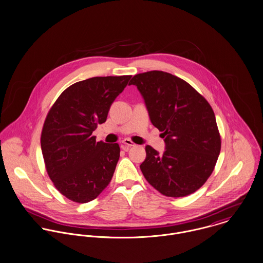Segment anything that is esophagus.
Returning a JSON list of instances; mask_svg holds the SVG:
<instances>
[{"label":"esophagus","instance_id":"34e87169","mask_svg":"<svg viewBox=\"0 0 263 263\" xmlns=\"http://www.w3.org/2000/svg\"><path fill=\"white\" fill-rule=\"evenodd\" d=\"M132 146H135V143L133 141H131L130 139H128V138H126L122 141V148L123 149H127V148L132 147Z\"/></svg>","mask_w":263,"mask_h":263}]
</instances>
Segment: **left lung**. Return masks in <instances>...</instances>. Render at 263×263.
<instances>
[{"label": "left lung", "mask_w": 263, "mask_h": 263, "mask_svg": "<svg viewBox=\"0 0 263 263\" xmlns=\"http://www.w3.org/2000/svg\"><path fill=\"white\" fill-rule=\"evenodd\" d=\"M129 85L142 95L150 121L165 142L162 155L146 146L140 165L146 180L166 197L195 193L212 175L221 150L212 107L190 84L168 72L138 73Z\"/></svg>", "instance_id": "8db88e82"}]
</instances>
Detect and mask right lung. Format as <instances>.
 I'll return each mask as SVG.
<instances>
[{"instance_id":"obj_1","label":"right lung","mask_w":263,"mask_h":263,"mask_svg":"<svg viewBox=\"0 0 263 263\" xmlns=\"http://www.w3.org/2000/svg\"><path fill=\"white\" fill-rule=\"evenodd\" d=\"M131 76L96 77L64 89L50 108L41 132L48 176L68 200L85 204L110 183L118 160V143L97 142L92 131L106 122L112 103Z\"/></svg>"}]
</instances>
